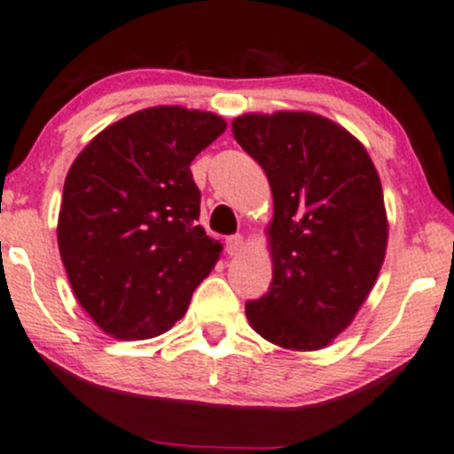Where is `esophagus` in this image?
I'll list each match as a JSON object with an SVG mask.
<instances>
[{
    "mask_svg": "<svg viewBox=\"0 0 454 454\" xmlns=\"http://www.w3.org/2000/svg\"><path fill=\"white\" fill-rule=\"evenodd\" d=\"M225 247H227V253L229 254H240L242 248H244V238L242 236H229L225 240Z\"/></svg>",
    "mask_w": 454,
    "mask_h": 454,
    "instance_id": "34e87169",
    "label": "esophagus"
}]
</instances>
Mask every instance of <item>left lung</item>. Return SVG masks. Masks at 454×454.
Here are the masks:
<instances>
[{
    "label": "left lung",
    "mask_w": 454,
    "mask_h": 454,
    "mask_svg": "<svg viewBox=\"0 0 454 454\" xmlns=\"http://www.w3.org/2000/svg\"><path fill=\"white\" fill-rule=\"evenodd\" d=\"M231 130L274 197L272 283L247 304L248 324L283 349H322L354 322L384 263L380 173L349 130L310 111L244 114Z\"/></svg>",
    "instance_id": "obj_1"
}]
</instances>
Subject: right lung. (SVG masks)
<instances>
[{
    "label": "right lung",
    "instance_id": "obj_1",
    "mask_svg": "<svg viewBox=\"0 0 454 454\" xmlns=\"http://www.w3.org/2000/svg\"><path fill=\"white\" fill-rule=\"evenodd\" d=\"M225 129L210 111L150 106L106 126L74 159L58 244L76 300L103 333H167L216 266L223 244L197 225L191 162Z\"/></svg>",
    "mask_w": 454,
    "mask_h": 454
}]
</instances>
